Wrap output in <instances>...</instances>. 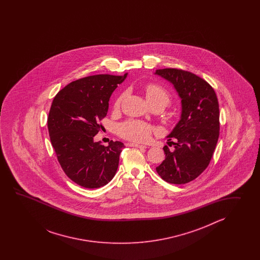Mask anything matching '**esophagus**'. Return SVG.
I'll list each match as a JSON object with an SVG mask.
<instances>
[{
    "label": "esophagus",
    "mask_w": 260,
    "mask_h": 260,
    "mask_svg": "<svg viewBox=\"0 0 260 260\" xmlns=\"http://www.w3.org/2000/svg\"><path fill=\"white\" fill-rule=\"evenodd\" d=\"M130 147H135V148H138V149H147V146H144V145H138V144L130 143L128 144Z\"/></svg>",
    "instance_id": "34e87169"
}]
</instances>
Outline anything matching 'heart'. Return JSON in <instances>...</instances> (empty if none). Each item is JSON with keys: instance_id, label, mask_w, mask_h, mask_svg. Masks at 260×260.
I'll use <instances>...</instances> for the list:
<instances>
[{"instance_id": "b5f03b06", "label": "heart", "mask_w": 260, "mask_h": 260, "mask_svg": "<svg viewBox=\"0 0 260 260\" xmlns=\"http://www.w3.org/2000/svg\"><path fill=\"white\" fill-rule=\"evenodd\" d=\"M143 90L146 99L149 101L150 106L160 105L165 108L169 104L171 100V95L169 92L158 83H148L144 86ZM122 100V94H121L115 101V108H118L120 106ZM154 129L151 125L137 120H129L122 122L117 128V132L120 137L133 142L139 143L148 141Z\"/></svg>"}]
</instances>
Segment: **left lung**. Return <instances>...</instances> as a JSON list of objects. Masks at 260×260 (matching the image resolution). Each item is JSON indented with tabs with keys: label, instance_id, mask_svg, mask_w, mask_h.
<instances>
[{
	"label": "left lung",
	"instance_id": "1",
	"mask_svg": "<svg viewBox=\"0 0 260 260\" xmlns=\"http://www.w3.org/2000/svg\"><path fill=\"white\" fill-rule=\"evenodd\" d=\"M155 74L174 84L182 104L180 121L167 137L176 139L175 149L164 147L166 159L156 171L166 182L186 184L205 171L216 149L220 129L216 92L192 72L162 69Z\"/></svg>",
	"mask_w": 260,
	"mask_h": 260
}]
</instances>
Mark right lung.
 I'll return each instance as SVG.
<instances>
[{
	"label": "right lung",
	"instance_id": "obj_1",
	"mask_svg": "<svg viewBox=\"0 0 260 260\" xmlns=\"http://www.w3.org/2000/svg\"><path fill=\"white\" fill-rule=\"evenodd\" d=\"M126 75L78 79L52 102L47 119L51 143L63 171L83 188L105 186L116 174L124 145L111 140L106 147L94 142V137L103 127L100 121L107 115L112 92Z\"/></svg>",
	"mask_w": 260,
	"mask_h": 260
}]
</instances>
